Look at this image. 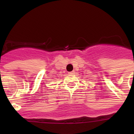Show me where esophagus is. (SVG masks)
I'll return each mask as SVG.
<instances>
[{
    "mask_svg": "<svg viewBox=\"0 0 134 134\" xmlns=\"http://www.w3.org/2000/svg\"><path fill=\"white\" fill-rule=\"evenodd\" d=\"M69 74H74L75 71H74V70H73V71H72V72H69Z\"/></svg>",
    "mask_w": 134,
    "mask_h": 134,
    "instance_id": "obj_1",
    "label": "esophagus"
}]
</instances>
